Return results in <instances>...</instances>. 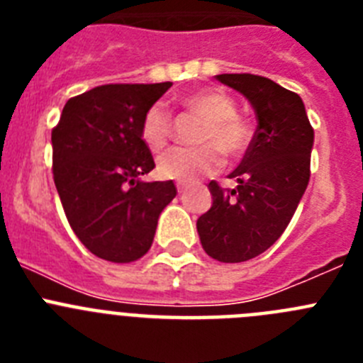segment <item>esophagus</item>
<instances>
[{
  "instance_id": "obj_1",
  "label": "esophagus",
  "mask_w": 363,
  "mask_h": 363,
  "mask_svg": "<svg viewBox=\"0 0 363 363\" xmlns=\"http://www.w3.org/2000/svg\"><path fill=\"white\" fill-rule=\"evenodd\" d=\"M176 189H178V192L182 194V192L185 191V185L184 184H176Z\"/></svg>"
}]
</instances>
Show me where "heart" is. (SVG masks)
<instances>
[{
  "label": "heart",
  "mask_w": 363,
  "mask_h": 363,
  "mask_svg": "<svg viewBox=\"0 0 363 363\" xmlns=\"http://www.w3.org/2000/svg\"><path fill=\"white\" fill-rule=\"evenodd\" d=\"M182 107L200 116L205 121L194 149L167 150L158 160V172L165 179L176 182H196L201 176L220 171L223 158H238L245 152L251 140V133L242 118L236 116V104L225 92L216 89L191 92L179 99ZM172 134L171 114L163 105L156 104L145 112L142 121V140L152 152H160L167 147Z\"/></svg>",
  "instance_id": "heart-1"
}]
</instances>
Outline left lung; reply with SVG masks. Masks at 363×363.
I'll return each mask as SVG.
<instances>
[{"label": "left lung", "instance_id": "obj_1", "mask_svg": "<svg viewBox=\"0 0 363 363\" xmlns=\"http://www.w3.org/2000/svg\"><path fill=\"white\" fill-rule=\"evenodd\" d=\"M243 94L258 127L242 163L229 174L236 187L211 182L213 207L196 221L201 247L223 264H240L267 251L289 225L311 176L314 130L294 92L255 74H218Z\"/></svg>", "mask_w": 363, "mask_h": 363}]
</instances>
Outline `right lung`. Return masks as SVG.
<instances>
[{"instance_id": "right-lung-1", "label": "right lung", "mask_w": 363, "mask_h": 363, "mask_svg": "<svg viewBox=\"0 0 363 363\" xmlns=\"http://www.w3.org/2000/svg\"><path fill=\"white\" fill-rule=\"evenodd\" d=\"M172 83L101 85L70 98L52 130V172L74 234L98 258L129 264L152 245L158 218L176 196L154 169L142 121Z\"/></svg>"}]
</instances>
